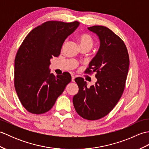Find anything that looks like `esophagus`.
Wrapping results in <instances>:
<instances>
[{"label":"esophagus","mask_w":149,"mask_h":149,"mask_svg":"<svg viewBox=\"0 0 149 149\" xmlns=\"http://www.w3.org/2000/svg\"><path fill=\"white\" fill-rule=\"evenodd\" d=\"M75 76L74 75H72V82H74L75 81Z\"/></svg>","instance_id":"34e87169"}]
</instances>
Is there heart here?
<instances>
[{
    "mask_svg": "<svg viewBox=\"0 0 149 149\" xmlns=\"http://www.w3.org/2000/svg\"><path fill=\"white\" fill-rule=\"evenodd\" d=\"M79 42L82 47H88L91 49L93 44V38L90 34L87 33H82L78 36Z\"/></svg>",
    "mask_w": 149,
    "mask_h": 149,
    "instance_id": "1",
    "label": "heart"
}]
</instances>
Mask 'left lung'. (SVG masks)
Returning a JSON list of instances; mask_svg holds the SVG:
<instances>
[{
  "label": "left lung",
  "instance_id": "1",
  "mask_svg": "<svg viewBox=\"0 0 149 149\" xmlns=\"http://www.w3.org/2000/svg\"><path fill=\"white\" fill-rule=\"evenodd\" d=\"M88 29L99 37L100 46L85 73L95 72L97 81L87 87L82 77L75 79L78 93L73 97L77 113L83 118L96 120L115 107L124 90L129 66V54L124 42L109 28L94 26Z\"/></svg>",
  "mask_w": 149,
  "mask_h": 149
}]
</instances>
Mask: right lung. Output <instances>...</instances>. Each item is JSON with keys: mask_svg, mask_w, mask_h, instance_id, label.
<instances>
[{"mask_svg": "<svg viewBox=\"0 0 149 149\" xmlns=\"http://www.w3.org/2000/svg\"><path fill=\"white\" fill-rule=\"evenodd\" d=\"M78 21H48L34 28L19 47L15 59L14 84L22 106L33 114L45 113L71 81L70 73L50 74L52 57H58L65 40L77 29Z\"/></svg>", "mask_w": 149, "mask_h": 149, "instance_id": "add662e5", "label": "right lung"}]
</instances>
